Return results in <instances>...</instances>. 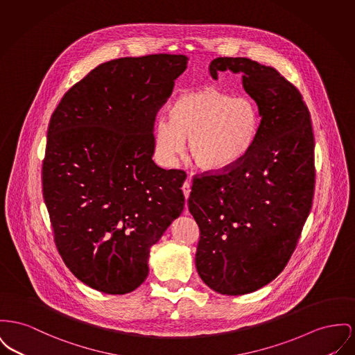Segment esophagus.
Segmentation results:
<instances>
[{"label":"esophagus","instance_id":"34e87169","mask_svg":"<svg viewBox=\"0 0 355 355\" xmlns=\"http://www.w3.org/2000/svg\"><path fill=\"white\" fill-rule=\"evenodd\" d=\"M182 191H184V194H185V198L188 200L189 196H190V191H191V188H190V181H185L184 182V185H182ZM187 209V213H188V207H185Z\"/></svg>","mask_w":355,"mask_h":355}]
</instances>
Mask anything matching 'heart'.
Listing matches in <instances>:
<instances>
[{
    "instance_id": "obj_1",
    "label": "heart",
    "mask_w": 355,
    "mask_h": 355,
    "mask_svg": "<svg viewBox=\"0 0 355 355\" xmlns=\"http://www.w3.org/2000/svg\"><path fill=\"white\" fill-rule=\"evenodd\" d=\"M261 128V110L250 96H232L214 87L185 92L167 108V121L154 130V153L173 166L184 151L196 166L225 171L243 162L254 148Z\"/></svg>"
}]
</instances>
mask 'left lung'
Masks as SVG:
<instances>
[{"label": "left lung", "mask_w": 355, "mask_h": 355, "mask_svg": "<svg viewBox=\"0 0 355 355\" xmlns=\"http://www.w3.org/2000/svg\"><path fill=\"white\" fill-rule=\"evenodd\" d=\"M209 71L243 73L261 110L257 144L237 166L193 180L189 211L200 228L196 267L213 291L244 295L287 266L313 207V125L297 88L275 68L217 58Z\"/></svg>", "instance_id": "8db88e82"}]
</instances>
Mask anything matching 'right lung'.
I'll return each instance as SVG.
<instances>
[{
  "mask_svg": "<svg viewBox=\"0 0 355 355\" xmlns=\"http://www.w3.org/2000/svg\"><path fill=\"white\" fill-rule=\"evenodd\" d=\"M188 60L159 53L101 64L51 116L42 196L65 266L94 290L139 287L151 245L184 209L187 173L154 164L153 127Z\"/></svg>",
  "mask_w": 355,
  "mask_h": 355,
  "instance_id": "add662e5",
  "label": "right lung"
}]
</instances>
